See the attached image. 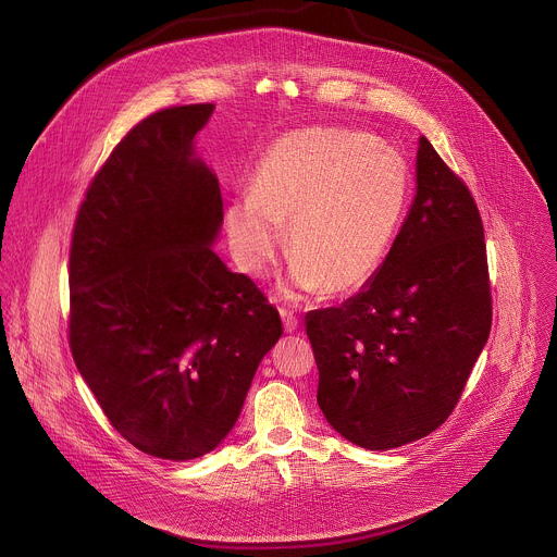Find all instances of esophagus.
Returning a JSON list of instances; mask_svg holds the SVG:
<instances>
[{
  "label": "esophagus",
  "mask_w": 557,
  "mask_h": 557,
  "mask_svg": "<svg viewBox=\"0 0 557 557\" xmlns=\"http://www.w3.org/2000/svg\"><path fill=\"white\" fill-rule=\"evenodd\" d=\"M280 317H282V322H284V331L286 333H295L297 331V317L290 312V310H280Z\"/></svg>",
  "instance_id": "esophagus-1"
}]
</instances>
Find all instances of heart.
I'll use <instances>...</instances> for the list:
<instances>
[{"label":"heart","mask_w":557,"mask_h":557,"mask_svg":"<svg viewBox=\"0 0 557 557\" xmlns=\"http://www.w3.org/2000/svg\"><path fill=\"white\" fill-rule=\"evenodd\" d=\"M408 202V168L366 132L310 127L277 138L251 178V196L224 211L233 260L264 277L284 249L286 297L348 295L381 269Z\"/></svg>","instance_id":"heart-1"}]
</instances>
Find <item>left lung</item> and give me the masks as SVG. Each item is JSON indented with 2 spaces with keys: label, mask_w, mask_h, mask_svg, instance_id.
<instances>
[{
  "label": "left lung",
  "mask_w": 557,
  "mask_h": 557,
  "mask_svg": "<svg viewBox=\"0 0 557 557\" xmlns=\"http://www.w3.org/2000/svg\"><path fill=\"white\" fill-rule=\"evenodd\" d=\"M490 331L479 207L421 136L417 196L381 269L339 308L306 314L317 404L359 447L419 441L451 414Z\"/></svg>",
  "instance_id": "8db88e82"
}]
</instances>
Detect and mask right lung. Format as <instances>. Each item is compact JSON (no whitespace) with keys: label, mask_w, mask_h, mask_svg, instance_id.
I'll return each instance as SVG.
<instances>
[{"label":"right lung","mask_w":557,"mask_h":557,"mask_svg":"<svg viewBox=\"0 0 557 557\" xmlns=\"http://www.w3.org/2000/svg\"><path fill=\"white\" fill-rule=\"evenodd\" d=\"M213 108L140 121L95 176L72 233L74 363L116 432L165 460L226 438L282 337L260 288L211 249L222 196L194 138Z\"/></svg>","instance_id":"right-lung-1"}]
</instances>
